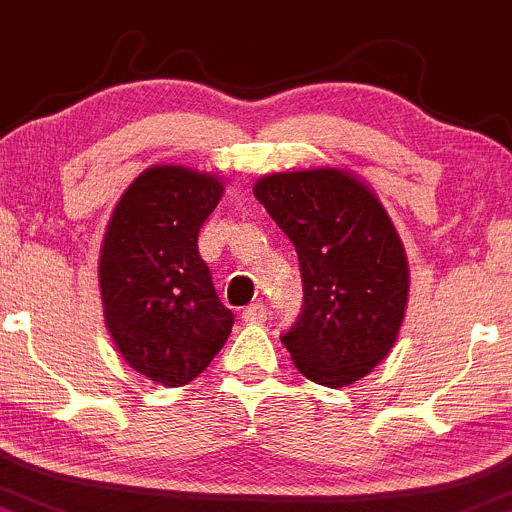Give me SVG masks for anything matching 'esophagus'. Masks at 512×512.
<instances>
[{
    "instance_id": "esophagus-1",
    "label": "esophagus",
    "mask_w": 512,
    "mask_h": 512,
    "mask_svg": "<svg viewBox=\"0 0 512 512\" xmlns=\"http://www.w3.org/2000/svg\"><path fill=\"white\" fill-rule=\"evenodd\" d=\"M242 321H245V324H265L267 306L262 304V301H255V304H250L245 311H242Z\"/></svg>"
}]
</instances>
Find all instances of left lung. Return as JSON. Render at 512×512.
I'll list each match as a JSON object with an SVG mask.
<instances>
[{
  "instance_id": "left-lung-1",
  "label": "left lung",
  "mask_w": 512,
  "mask_h": 512,
  "mask_svg": "<svg viewBox=\"0 0 512 512\" xmlns=\"http://www.w3.org/2000/svg\"><path fill=\"white\" fill-rule=\"evenodd\" d=\"M252 191L299 255L304 306L284 348L304 378L353 385L405 319L410 267L390 215L365 181L328 166L262 176Z\"/></svg>"
}]
</instances>
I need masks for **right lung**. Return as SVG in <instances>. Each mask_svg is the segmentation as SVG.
Here are the masks:
<instances>
[{
    "label": "right lung",
    "instance_id": "right-lung-1",
    "mask_svg": "<svg viewBox=\"0 0 512 512\" xmlns=\"http://www.w3.org/2000/svg\"><path fill=\"white\" fill-rule=\"evenodd\" d=\"M220 196L218 176L152 166L122 193L102 240L107 331L129 368L164 387L198 378L233 328L198 255V233Z\"/></svg>",
    "mask_w": 512,
    "mask_h": 512
}]
</instances>
